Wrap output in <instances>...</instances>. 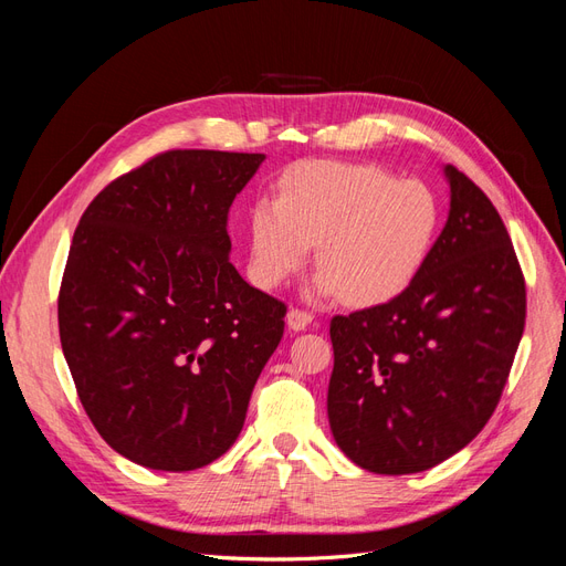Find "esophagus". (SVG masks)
Returning <instances> with one entry per match:
<instances>
[{"label":"esophagus","instance_id":"1","mask_svg":"<svg viewBox=\"0 0 566 566\" xmlns=\"http://www.w3.org/2000/svg\"><path fill=\"white\" fill-rule=\"evenodd\" d=\"M312 321H314V316L306 310H290L287 312V328L295 331V333L306 331V325H310Z\"/></svg>","mask_w":566,"mask_h":566}]
</instances>
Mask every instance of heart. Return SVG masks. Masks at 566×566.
Returning <instances> with one entry per match:
<instances>
[{
    "label": "heart",
    "mask_w": 566,
    "mask_h": 566,
    "mask_svg": "<svg viewBox=\"0 0 566 566\" xmlns=\"http://www.w3.org/2000/svg\"><path fill=\"white\" fill-rule=\"evenodd\" d=\"M441 205L430 186L366 163H302L281 198L252 208L250 271L266 290L283 285L318 245V295L356 306L397 297L430 256Z\"/></svg>",
    "instance_id": "1"
}]
</instances>
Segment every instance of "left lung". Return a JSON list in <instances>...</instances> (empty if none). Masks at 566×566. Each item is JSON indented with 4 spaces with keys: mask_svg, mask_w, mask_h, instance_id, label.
Instances as JSON below:
<instances>
[{
    "mask_svg": "<svg viewBox=\"0 0 566 566\" xmlns=\"http://www.w3.org/2000/svg\"><path fill=\"white\" fill-rule=\"evenodd\" d=\"M451 212L430 256L385 304L333 316L328 418L375 474L439 465L484 430L526 321V283L499 210L447 167Z\"/></svg>",
    "mask_w": 566,
    "mask_h": 566,
    "instance_id": "1",
    "label": "left lung"
}]
</instances>
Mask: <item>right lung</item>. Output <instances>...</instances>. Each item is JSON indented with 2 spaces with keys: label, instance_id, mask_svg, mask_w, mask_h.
I'll return each mask as SVG.
<instances>
[{
  "label": "right lung",
  "instance_id": "1",
  "mask_svg": "<svg viewBox=\"0 0 566 566\" xmlns=\"http://www.w3.org/2000/svg\"><path fill=\"white\" fill-rule=\"evenodd\" d=\"M262 153L165 150L84 210L59 290L82 408L119 455L186 472L224 455L285 331L231 264L229 210Z\"/></svg>",
  "mask_w": 566,
  "mask_h": 566
}]
</instances>
